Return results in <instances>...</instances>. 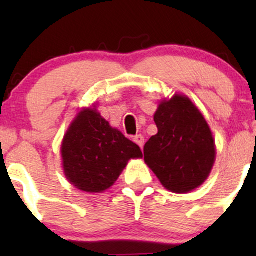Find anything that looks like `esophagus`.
Masks as SVG:
<instances>
[{"label": "esophagus", "mask_w": 256, "mask_h": 256, "mask_svg": "<svg viewBox=\"0 0 256 256\" xmlns=\"http://www.w3.org/2000/svg\"><path fill=\"white\" fill-rule=\"evenodd\" d=\"M134 143H137V144L140 146V149L143 148V146H144V137H143L142 134H137V136H134Z\"/></svg>", "instance_id": "1"}]
</instances>
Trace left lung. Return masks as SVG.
I'll return each instance as SVG.
<instances>
[{
    "mask_svg": "<svg viewBox=\"0 0 256 256\" xmlns=\"http://www.w3.org/2000/svg\"><path fill=\"white\" fill-rule=\"evenodd\" d=\"M158 134L144 146V161L170 192L184 194L207 179L216 158L210 126L189 98L162 101L154 116Z\"/></svg>",
    "mask_w": 256,
    "mask_h": 256,
    "instance_id": "obj_1",
    "label": "left lung"
}]
</instances>
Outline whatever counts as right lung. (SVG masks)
<instances>
[{"label": "right lung", "instance_id": "1", "mask_svg": "<svg viewBox=\"0 0 256 256\" xmlns=\"http://www.w3.org/2000/svg\"><path fill=\"white\" fill-rule=\"evenodd\" d=\"M61 154L67 179L86 192H104L130 158L143 156L136 143L110 128L95 110L78 114L64 138Z\"/></svg>", "mask_w": 256, "mask_h": 256}]
</instances>
